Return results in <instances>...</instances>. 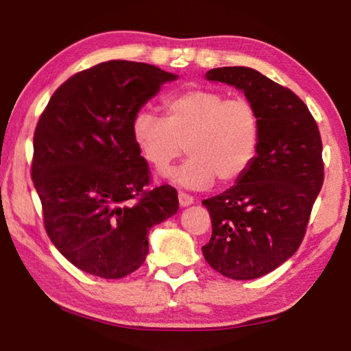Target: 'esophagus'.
<instances>
[{
    "mask_svg": "<svg viewBox=\"0 0 351 351\" xmlns=\"http://www.w3.org/2000/svg\"><path fill=\"white\" fill-rule=\"evenodd\" d=\"M178 199H180V204L184 206V207L193 204V197H192V195L186 193V192H180V193H178Z\"/></svg>",
    "mask_w": 351,
    "mask_h": 351,
    "instance_id": "obj_1",
    "label": "esophagus"
}]
</instances>
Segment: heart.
Returning <instances> with one entry per match:
<instances>
[{
	"mask_svg": "<svg viewBox=\"0 0 351 351\" xmlns=\"http://www.w3.org/2000/svg\"><path fill=\"white\" fill-rule=\"evenodd\" d=\"M164 116L150 108L134 112L132 136L142 158L164 170L187 148L190 158L167 171L189 189H204L218 178L235 182L257 156L261 122L246 97H228L210 88H190L164 100Z\"/></svg>",
	"mask_w": 351,
	"mask_h": 351,
	"instance_id": "1",
	"label": "heart"
}]
</instances>
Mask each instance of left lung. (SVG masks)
Here are the masks:
<instances>
[{
  "label": "left lung",
  "mask_w": 351,
  "mask_h": 351,
  "mask_svg": "<svg viewBox=\"0 0 351 351\" xmlns=\"http://www.w3.org/2000/svg\"><path fill=\"white\" fill-rule=\"evenodd\" d=\"M209 80L245 93L261 122L257 156L239 182L204 199L212 237L207 263L234 280L278 268L304 241L314 201L324 184L322 139L297 94L246 66L210 69Z\"/></svg>",
  "instance_id": "1"
}]
</instances>
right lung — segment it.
<instances>
[{
	"instance_id": "add662e5",
	"label": "right lung",
	"mask_w": 351,
	"mask_h": 351,
	"mask_svg": "<svg viewBox=\"0 0 351 351\" xmlns=\"http://www.w3.org/2000/svg\"><path fill=\"white\" fill-rule=\"evenodd\" d=\"M175 79L153 64L104 62L69 77L41 112L31 175L46 234L88 274H132L152 226L178 212L176 189H145L150 167L132 136L134 112Z\"/></svg>"
}]
</instances>
